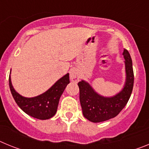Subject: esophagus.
Wrapping results in <instances>:
<instances>
[{
	"instance_id": "1",
	"label": "esophagus",
	"mask_w": 149,
	"mask_h": 149,
	"mask_svg": "<svg viewBox=\"0 0 149 149\" xmlns=\"http://www.w3.org/2000/svg\"><path fill=\"white\" fill-rule=\"evenodd\" d=\"M70 79L72 82H78L80 79V74L77 68H73L70 72Z\"/></svg>"
}]
</instances>
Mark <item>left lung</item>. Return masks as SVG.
<instances>
[{"instance_id":"1","label":"left lung","mask_w":149,"mask_h":149,"mask_svg":"<svg viewBox=\"0 0 149 149\" xmlns=\"http://www.w3.org/2000/svg\"><path fill=\"white\" fill-rule=\"evenodd\" d=\"M125 65V82L122 90L113 96L98 94L86 81L77 84L84 116L92 122H101L114 118L122 111L131 97L134 86V71L131 55L126 49L122 54Z\"/></svg>"}]
</instances>
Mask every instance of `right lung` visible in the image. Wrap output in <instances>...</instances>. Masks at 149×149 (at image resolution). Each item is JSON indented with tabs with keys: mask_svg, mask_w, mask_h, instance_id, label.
<instances>
[{
	"mask_svg": "<svg viewBox=\"0 0 149 149\" xmlns=\"http://www.w3.org/2000/svg\"><path fill=\"white\" fill-rule=\"evenodd\" d=\"M69 83V74L67 73L42 94L27 98L17 93L13 86L10 75L9 77L10 91L18 106L27 115L41 120L51 119L56 114L60 97Z\"/></svg>",
	"mask_w": 149,
	"mask_h": 149,
	"instance_id": "1",
	"label": "right lung"
}]
</instances>
